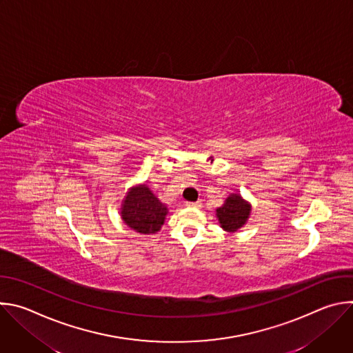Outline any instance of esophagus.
I'll return each mask as SVG.
<instances>
[{"label": "esophagus", "instance_id": "esophagus-1", "mask_svg": "<svg viewBox=\"0 0 353 353\" xmlns=\"http://www.w3.org/2000/svg\"><path fill=\"white\" fill-rule=\"evenodd\" d=\"M201 201H195V203H185V207L188 208H201Z\"/></svg>", "mask_w": 353, "mask_h": 353}]
</instances>
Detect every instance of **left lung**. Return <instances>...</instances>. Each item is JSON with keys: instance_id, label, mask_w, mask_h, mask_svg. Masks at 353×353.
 <instances>
[{"instance_id": "left-lung-1", "label": "left lung", "mask_w": 353, "mask_h": 353, "mask_svg": "<svg viewBox=\"0 0 353 353\" xmlns=\"http://www.w3.org/2000/svg\"><path fill=\"white\" fill-rule=\"evenodd\" d=\"M251 205L239 192L230 194L225 204L216 210V216L221 223V228L226 232H237L243 228L250 216Z\"/></svg>"}]
</instances>
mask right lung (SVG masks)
<instances>
[{"instance_id": "add662e5", "label": "right lung", "mask_w": 353, "mask_h": 353, "mask_svg": "<svg viewBox=\"0 0 353 353\" xmlns=\"http://www.w3.org/2000/svg\"><path fill=\"white\" fill-rule=\"evenodd\" d=\"M166 215L168 207L145 184L130 188L123 199L121 219L128 228L141 234L161 230Z\"/></svg>"}]
</instances>
